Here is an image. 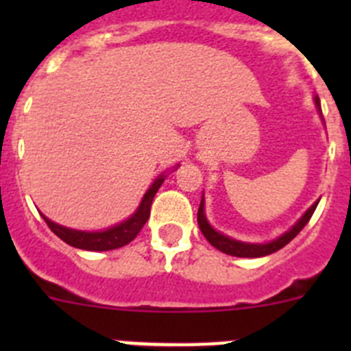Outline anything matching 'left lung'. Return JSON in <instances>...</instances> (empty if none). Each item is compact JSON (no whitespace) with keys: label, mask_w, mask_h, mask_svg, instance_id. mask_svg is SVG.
<instances>
[{"label":"left lung","mask_w":351,"mask_h":351,"mask_svg":"<svg viewBox=\"0 0 351 351\" xmlns=\"http://www.w3.org/2000/svg\"><path fill=\"white\" fill-rule=\"evenodd\" d=\"M315 104L316 107L320 108V100H318V96L315 98ZM320 202V200H318ZM318 202L313 204L306 213L302 214V218L295 223V225L291 226L290 230L285 232L283 235H280L278 239L271 241L267 244H250V243H241V241H235L232 237H226V235L219 234L209 225L206 218V213H204V197H202V202H200V207H198V214H197V221L198 226H200V230H202L204 237L207 239L210 243V246H214L216 250H219L221 253H226V255H232V256H241V258H258V256H265V255H271L274 251L281 250L283 246H287L290 243L291 239L295 237L300 230H302L304 226L308 225V221L311 219L313 213H315L316 206Z\"/></svg>","instance_id":"left-lung-1"}]
</instances>
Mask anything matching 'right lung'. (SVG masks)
I'll list each match as a JSON object with an SVG mask.
<instances>
[{
  "instance_id": "1",
  "label": "right lung",
  "mask_w": 351,
  "mask_h": 351,
  "mask_svg": "<svg viewBox=\"0 0 351 351\" xmlns=\"http://www.w3.org/2000/svg\"><path fill=\"white\" fill-rule=\"evenodd\" d=\"M165 181V176L161 173L160 178L151 184L147 191H145L144 198H142L141 206L135 213L130 216L126 221L119 223V225L108 228L104 232H82V230H71L66 226H61L58 223L51 221L49 218H45L42 214V218L45 219V223L49 225L52 232H54L61 241H64L66 244L73 247H79V250H88V251H108V250H117V247L126 246L128 243H132L133 239L137 237L138 232L142 230V226L147 223L149 214H151V204H153V198L156 195V191L160 190V186Z\"/></svg>"
}]
</instances>
